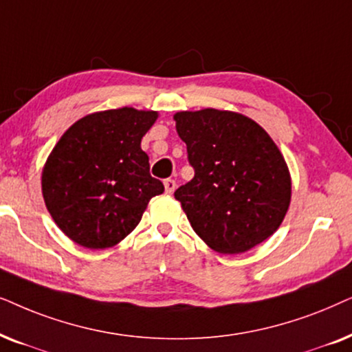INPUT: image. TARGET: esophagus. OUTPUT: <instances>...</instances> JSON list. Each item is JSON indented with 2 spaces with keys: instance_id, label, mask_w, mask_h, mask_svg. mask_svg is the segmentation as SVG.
<instances>
[{
  "instance_id": "obj_1",
  "label": "esophagus",
  "mask_w": 352,
  "mask_h": 352,
  "mask_svg": "<svg viewBox=\"0 0 352 352\" xmlns=\"http://www.w3.org/2000/svg\"><path fill=\"white\" fill-rule=\"evenodd\" d=\"M164 188H166L167 195H172L177 188V182L172 180V179H166V180H164Z\"/></svg>"
}]
</instances>
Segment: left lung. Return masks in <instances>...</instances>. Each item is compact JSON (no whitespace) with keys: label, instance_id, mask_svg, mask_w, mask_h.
<instances>
[{"label":"left lung","instance_id":"left-lung-1","mask_svg":"<svg viewBox=\"0 0 352 352\" xmlns=\"http://www.w3.org/2000/svg\"><path fill=\"white\" fill-rule=\"evenodd\" d=\"M195 177L175 190L206 245L238 254L267 240L282 223L292 179L277 144L261 125L230 111L177 112Z\"/></svg>","mask_w":352,"mask_h":352}]
</instances>
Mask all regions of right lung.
I'll return each instance as SVG.
<instances>
[{
    "label": "right lung",
    "mask_w": 352,
    "mask_h": 352,
    "mask_svg": "<svg viewBox=\"0 0 352 352\" xmlns=\"http://www.w3.org/2000/svg\"><path fill=\"white\" fill-rule=\"evenodd\" d=\"M156 119L154 111L133 107L96 112L75 122L51 151L41 175L45 204L77 245H117L164 191L142 149Z\"/></svg>",
    "instance_id": "right-lung-1"
}]
</instances>
